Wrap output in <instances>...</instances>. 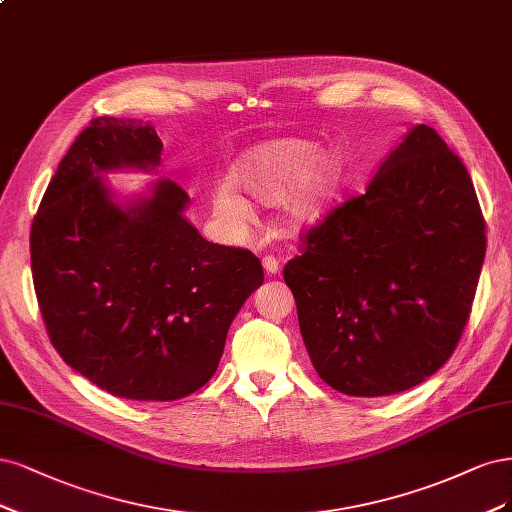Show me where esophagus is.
<instances>
[{
  "label": "esophagus",
  "instance_id": "esophagus-1",
  "mask_svg": "<svg viewBox=\"0 0 512 512\" xmlns=\"http://www.w3.org/2000/svg\"><path fill=\"white\" fill-rule=\"evenodd\" d=\"M263 270H266L268 274H276L280 270V261L274 255H266L263 257Z\"/></svg>",
  "mask_w": 512,
  "mask_h": 512
}]
</instances>
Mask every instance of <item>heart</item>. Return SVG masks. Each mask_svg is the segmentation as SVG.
<instances>
[{"label": "heart", "instance_id": "obj_1", "mask_svg": "<svg viewBox=\"0 0 512 512\" xmlns=\"http://www.w3.org/2000/svg\"><path fill=\"white\" fill-rule=\"evenodd\" d=\"M342 159L321 153V144L304 138H276L244 153L229 172V183L259 202L283 200V217L289 227H306L325 212L342 183ZM229 185L212 195L217 217L229 225L251 219V206Z\"/></svg>", "mask_w": 512, "mask_h": 512}]
</instances>
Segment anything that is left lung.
Returning <instances> with one entry per match:
<instances>
[{
	"label": "left lung",
	"instance_id": "8db88e82",
	"mask_svg": "<svg viewBox=\"0 0 512 512\" xmlns=\"http://www.w3.org/2000/svg\"><path fill=\"white\" fill-rule=\"evenodd\" d=\"M300 240L283 276L329 387L378 398L447 364L470 319L487 236L472 178L436 129L412 127L366 191Z\"/></svg>",
	"mask_w": 512,
	"mask_h": 512
}]
</instances>
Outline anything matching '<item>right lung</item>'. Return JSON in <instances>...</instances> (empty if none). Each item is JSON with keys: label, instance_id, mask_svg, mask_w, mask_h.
<instances>
[{"label": "right lung", "instance_id": "add662e5", "mask_svg": "<svg viewBox=\"0 0 512 512\" xmlns=\"http://www.w3.org/2000/svg\"><path fill=\"white\" fill-rule=\"evenodd\" d=\"M151 125L97 117L59 163L31 223V274L57 353L125 400L170 402L217 372L227 329L263 283L246 249L212 244L183 217L189 195L159 180L117 206L97 172L159 166Z\"/></svg>", "mask_w": 512, "mask_h": 512}]
</instances>
